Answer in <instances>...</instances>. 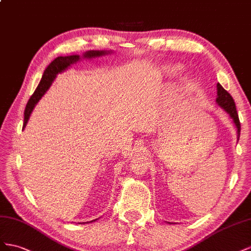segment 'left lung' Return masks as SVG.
Instances as JSON below:
<instances>
[{"mask_svg": "<svg viewBox=\"0 0 251 251\" xmlns=\"http://www.w3.org/2000/svg\"><path fill=\"white\" fill-rule=\"evenodd\" d=\"M217 104L221 107L222 109H224L225 112L229 114L233 121L234 126L237 128V133H238V141L240 138V132H241V124H240V120L239 116L237 112V108H235V104L232 97L228 94V92L222 87V85L220 83L217 84V100H216ZM169 223V222H168Z\"/></svg>", "mask_w": 251, "mask_h": 251, "instance_id": "8db88e82", "label": "left lung"}]
</instances>
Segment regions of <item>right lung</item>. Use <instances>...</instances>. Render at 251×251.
I'll return each mask as SVG.
<instances>
[{"label":"right lung","instance_id":"right-lung-1","mask_svg":"<svg viewBox=\"0 0 251 251\" xmlns=\"http://www.w3.org/2000/svg\"><path fill=\"white\" fill-rule=\"evenodd\" d=\"M110 53H112L111 50H89V51H86L85 53H83L82 56L78 54H73V55H67V56H58V58L54 59L45 69L44 74H43V75H42L40 84L38 85L37 89H35L33 95L31 96L29 101H28V103L26 105L25 112H24L23 130L27 125V122H28V120H29L30 114L33 111L35 105L38 104V102L42 99V97L46 94V91L49 89L50 85L52 84L56 75L63 73L64 70H66L68 67L73 65V64H75L81 59H95V58H100V56L110 54ZM98 219H96L94 221H90V222H86V223H91V222H95ZM80 224H82V223H80ZM83 224H85L84 222H83Z\"/></svg>","mask_w":251,"mask_h":251}]
</instances>
